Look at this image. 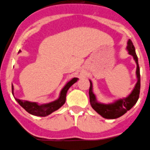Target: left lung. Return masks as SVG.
I'll list each match as a JSON object with an SVG mask.
<instances>
[{"mask_svg":"<svg viewBox=\"0 0 150 150\" xmlns=\"http://www.w3.org/2000/svg\"><path fill=\"white\" fill-rule=\"evenodd\" d=\"M127 49L129 51V54L132 55L137 63V82L135 85V87L132 92V93L125 98H122L117 101L114 103L110 105H105V104L98 103L96 100V96L92 91V83L90 82V89H89V95H90V102L92 108L100 114L102 117L106 119H116L121 117L125 114L127 110H129L136 104L139 98L140 95V90H141V76H140V68L138 65V60L136 54L135 48L132 43V40H129L128 41Z\"/></svg>","mask_w":150,"mask_h":150,"instance_id":"1","label":"left lung"}]
</instances>
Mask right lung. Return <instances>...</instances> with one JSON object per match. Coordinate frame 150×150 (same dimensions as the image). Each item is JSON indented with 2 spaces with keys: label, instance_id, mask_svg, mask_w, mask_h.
Listing matches in <instances>:
<instances>
[{
  "label": "right lung",
  "instance_id": "1",
  "mask_svg": "<svg viewBox=\"0 0 150 150\" xmlns=\"http://www.w3.org/2000/svg\"><path fill=\"white\" fill-rule=\"evenodd\" d=\"M18 52H20V51ZM78 81V78H74L72 80L69 81L67 83L65 87H63V90L60 93V98L57 100L54 101L51 103L46 104V105H39L35 102H30L28 101L22 102L18 98H16V100L18 102V103L21 105L23 108L25 109L26 111H28L29 114H33L35 116H40V117H45L49 114H51L52 112L55 111L57 109L60 108L63 104L66 102V96H67V93L72 84L75 83ZM12 92L13 93V87L12 86Z\"/></svg>",
  "mask_w": 150,
  "mask_h": 150
}]
</instances>
